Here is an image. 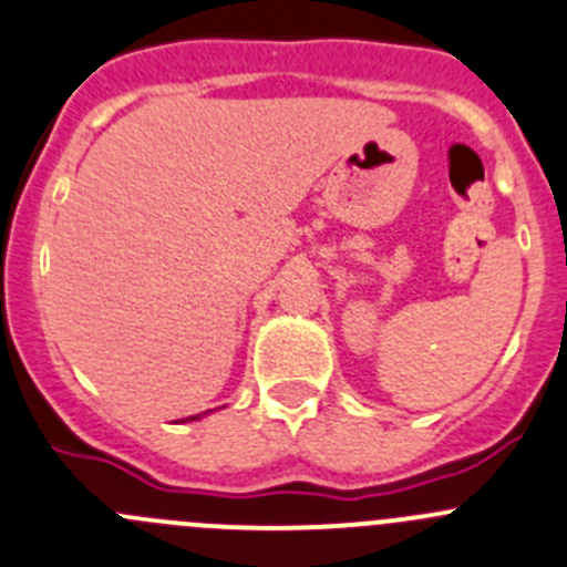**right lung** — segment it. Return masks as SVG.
I'll use <instances>...</instances> for the list:
<instances>
[{"label":"right lung","instance_id":"obj_1","mask_svg":"<svg viewBox=\"0 0 567 567\" xmlns=\"http://www.w3.org/2000/svg\"><path fill=\"white\" fill-rule=\"evenodd\" d=\"M189 420H195V416H189Z\"/></svg>","mask_w":567,"mask_h":567}]
</instances>
